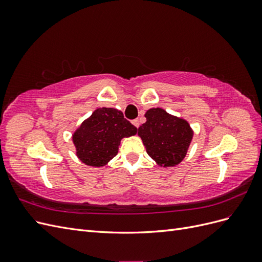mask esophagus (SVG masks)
Instances as JSON below:
<instances>
[{
  "instance_id": "esophagus-1",
  "label": "esophagus",
  "mask_w": 262,
  "mask_h": 262,
  "mask_svg": "<svg viewBox=\"0 0 262 262\" xmlns=\"http://www.w3.org/2000/svg\"><path fill=\"white\" fill-rule=\"evenodd\" d=\"M132 123H133L134 126H137V128H139V126H140V120H139V119H134V120L132 121Z\"/></svg>"
}]
</instances>
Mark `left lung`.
Returning <instances> with one entry per match:
<instances>
[{
	"instance_id": "obj_1",
	"label": "left lung",
	"mask_w": 262,
	"mask_h": 262,
	"mask_svg": "<svg viewBox=\"0 0 262 262\" xmlns=\"http://www.w3.org/2000/svg\"><path fill=\"white\" fill-rule=\"evenodd\" d=\"M144 116L146 122L139 128L138 136L146 153L161 167H173L180 164L193 137L189 122L163 108H150Z\"/></svg>"
}]
</instances>
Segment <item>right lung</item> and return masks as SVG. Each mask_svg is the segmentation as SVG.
Segmentation results:
<instances>
[{"mask_svg": "<svg viewBox=\"0 0 262 262\" xmlns=\"http://www.w3.org/2000/svg\"><path fill=\"white\" fill-rule=\"evenodd\" d=\"M138 129L116 108H97L81 123L72 136L76 156L83 164L102 167L118 154L123 138L137 134Z\"/></svg>", "mask_w": 262, "mask_h": 262, "instance_id": "add662e5", "label": "right lung"}]
</instances>
